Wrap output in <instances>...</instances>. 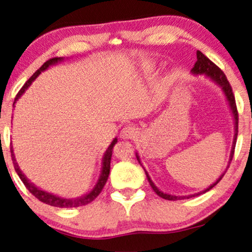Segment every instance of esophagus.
I'll list each match as a JSON object with an SVG mask.
<instances>
[{
	"mask_svg": "<svg viewBox=\"0 0 252 252\" xmlns=\"http://www.w3.org/2000/svg\"><path fill=\"white\" fill-rule=\"evenodd\" d=\"M135 133H136V129L133 128V126H124L122 130H121L120 137L122 139H131V138H133V136H135Z\"/></svg>",
	"mask_w": 252,
	"mask_h": 252,
	"instance_id": "34e87169",
	"label": "esophagus"
}]
</instances>
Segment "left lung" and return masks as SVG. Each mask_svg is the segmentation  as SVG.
Wrapping results in <instances>:
<instances>
[{
    "mask_svg": "<svg viewBox=\"0 0 252 252\" xmlns=\"http://www.w3.org/2000/svg\"><path fill=\"white\" fill-rule=\"evenodd\" d=\"M191 73H192V75H194V76L204 75L206 77V78H209L211 82H213L214 84H216V85L219 86L221 89V91H222V93H223V95L226 96L228 106H229L231 115H233L234 130H235V131H234L233 145H231V150H230V154H229V161H228V166H229L230 161H231V159H233V156H234V150H235V144H236V138H237V128H239V114H237V108H236V103H235V98H234V94H233V90H231V87L229 85V82L227 80L226 76H224V73L221 71V70L218 68V66L214 64L213 62H211L210 60L207 59L202 52H199V50H197V62L194 63V66L192 69H191ZM136 158H137V160H138V162L140 163V165H142V161H140V158L138 156V153H136ZM142 167H143V165H142ZM143 168H144V167H143ZM144 170H145L146 177H147V180H149V182L151 184V187H152V189L154 190V192H156L158 196H160L161 198L167 199V200L188 199V198H191V197H196V196H199V194H202V193H205L206 191L211 190L214 186H217V184L220 182V180L223 177L224 173H226V170H224V172L221 174V175L219 176V179H218L216 182L211 184V186L209 188H206L205 190L200 191V192L189 194V196H175V194L162 192V191H161L159 188H158L156 184L153 183V181L151 180V177L149 175V173L146 172V169L144 168Z\"/></svg>",
    "mask_w": 252,
    "mask_h": 252,
    "instance_id": "8db88e82",
    "label": "left lung"
}]
</instances>
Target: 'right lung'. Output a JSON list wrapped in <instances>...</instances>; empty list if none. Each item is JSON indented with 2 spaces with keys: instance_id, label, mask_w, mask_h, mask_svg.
Returning a JSON list of instances; mask_svg holds the SVG:
<instances>
[{
  "instance_id": "obj_1",
  "label": "right lung",
  "mask_w": 252,
  "mask_h": 252,
  "mask_svg": "<svg viewBox=\"0 0 252 252\" xmlns=\"http://www.w3.org/2000/svg\"><path fill=\"white\" fill-rule=\"evenodd\" d=\"M63 60H64L63 58H54V59H50L47 62L43 63V64L40 66V68L36 70L34 73H33V76L31 77V78H30L28 82L24 84V86L22 87L21 91H19L18 94L16 95L15 102H13V107H15V103L18 101V99L21 98L23 94H24L26 90L31 86L32 82H34V80L39 77V75H41V72L46 71L47 69H49V66L56 65L58 63H61ZM116 143H117V138H114L112 140V143H110V145L108 146V149L106 150L105 154H103L102 162H101V173H100L99 180H98V182L95 183L94 188H93L90 192L83 194V196H80V197H76V198H64V197L50 193V192H48V191H45V190L40 189V188L36 187L34 183H32L31 181H30L28 177L23 174L21 168H19L18 163L16 162L15 153H13L12 147L10 151H11V158H12L13 166H15V170L17 172V174H18V176L21 177L23 183H24V186L28 188V190L30 191V192H31L34 197H36L40 202L48 204V205H50V206H56V207H78V206H83V205H86V204L91 203L92 200H94L96 197L99 196V193L101 192V190L103 189V187H105L107 180H108L109 172H110V159H112V154H113V147Z\"/></svg>"
}]
</instances>
